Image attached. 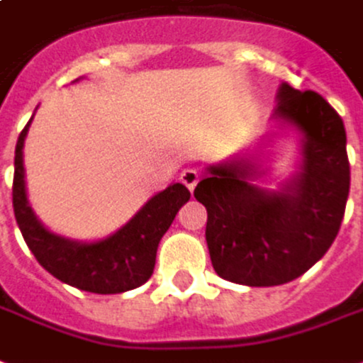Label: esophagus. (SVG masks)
<instances>
[{
    "label": "esophagus",
    "mask_w": 363,
    "mask_h": 363,
    "mask_svg": "<svg viewBox=\"0 0 363 363\" xmlns=\"http://www.w3.org/2000/svg\"><path fill=\"white\" fill-rule=\"evenodd\" d=\"M179 179H182V184H184L189 191H193V189H195V185H197V182H199V172L193 170V168L184 170L182 172V176H179Z\"/></svg>",
    "instance_id": "esophagus-1"
}]
</instances>
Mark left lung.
<instances>
[{
  "mask_svg": "<svg viewBox=\"0 0 363 363\" xmlns=\"http://www.w3.org/2000/svg\"><path fill=\"white\" fill-rule=\"evenodd\" d=\"M277 116L300 127L303 168L282 191L251 185L247 160L208 168L195 187L207 208L208 253L218 277L277 286L309 271L335 242L350 191L346 131L337 110L313 91L282 83Z\"/></svg>",
  "mask_w": 363,
  "mask_h": 363,
  "instance_id": "1",
  "label": "left lung"
}]
</instances>
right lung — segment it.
<instances>
[{"label":"right lung","mask_w":363,"mask_h":363,"mask_svg":"<svg viewBox=\"0 0 363 363\" xmlns=\"http://www.w3.org/2000/svg\"><path fill=\"white\" fill-rule=\"evenodd\" d=\"M30 121L15 147L13 211L36 261L55 279L92 294H120L141 286L155 271L158 243L191 193L174 184L155 195L123 228L102 242L77 243L48 232L26 203L23 145Z\"/></svg>","instance_id":"add662e5"}]
</instances>
